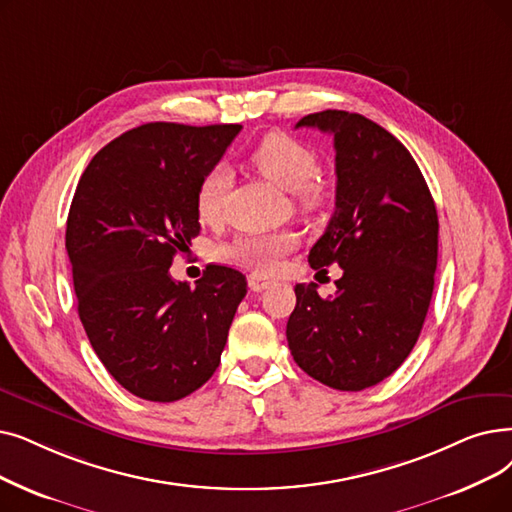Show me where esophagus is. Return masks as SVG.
<instances>
[{"label": "esophagus", "mask_w": 512, "mask_h": 512, "mask_svg": "<svg viewBox=\"0 0 512 512\" xmlns=\"http://www.w3.org/2000/svg\"><path fill=\"white\" fill-rule=\"evenodd\" d=\"M249 286H251V291L261 293V291H265V288L272 286V280L268 276H263V274H251L249 276Z\"/></svg>", "instance_id": "34e87169"}]
</instances>
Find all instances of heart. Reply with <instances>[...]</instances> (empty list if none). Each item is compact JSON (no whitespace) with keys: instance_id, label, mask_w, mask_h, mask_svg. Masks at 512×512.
Segmentation results:
<instances>
[{"instance_id":"obj_1","label":"heart","mask_w":512,"mask_h":512,"mask_svg":"<svg viewBox=\"0 0 512 512\" xmlns=\"http://www.w3.org/2000/svg\"><path fill=\"white\" fill-rule=\"evenodd\" d=\"M249 165L265 180L280 190L293 192L303 211L322 207L326 192L314 177L318 175V154L305 142L288 136L284 131H272L249 154ZM230 188V171L213 167L196 188V215L203 224H215L224 211ZM299 247V234L293 230L257 232L236 238L219 251L226 261L247 265L257 272H276L282 259Z\"/></svg>"}]
</instances>
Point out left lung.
I'll list each match as a JSON object with an SVG mask.
<instances>
[{
    "label": "left lung",
    "mask_w": 512,
    "mask_h": 512,
    "mask_svg": "<svg viewBox=\"0 0 512 512\" xmlns=\"http://www.w3.org/2000/svg\"><path fill=\"white\" fill-rule=\"evenodd\" d=\"M297 127L335 138L337 201L309 251L314 270L339 263L337 293L297 284L286 324L295 362L311 379L362 391L387 379L418 341L433 297L437 209L408 148L374 121L322 110Z\"/></svg>",
    "instance_id": "8db88e82"
}]
</instances>
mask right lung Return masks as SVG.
I'll return each instance as SVG.
<instances>
[{"label":"right lung","mask_w":512,"mask_h":512,"mask_svg":"<svg viewBox=\"0 0 512 512\" xmlns=\"http://www.w3.org/2000/svg\"><path fill=\"white\" fill-rule=\"evenodd\" d=\"M240 129L140 125L106 144L77 184L66 253L79 318L113 379L148 402H175L211 379L247 295V278L226 265H209L196 286L169 274L201 232L196 188Z\"/></svg>","instance_id":"right-lung-1"}]
</instances>
